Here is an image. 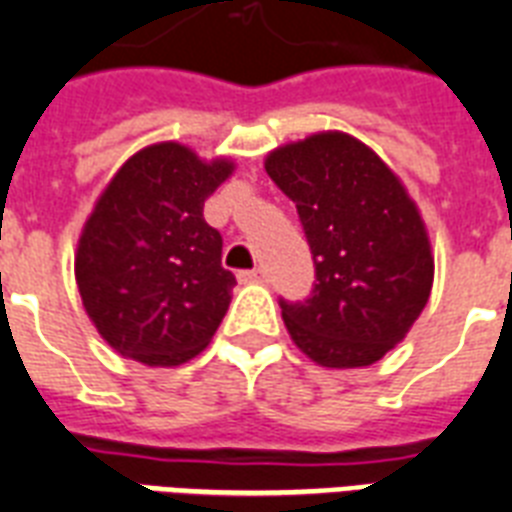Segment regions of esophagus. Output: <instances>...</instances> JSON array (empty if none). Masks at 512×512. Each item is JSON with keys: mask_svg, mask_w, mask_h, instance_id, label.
<instances>
[{"mask_svg": "<svg viewBox=\"0 0 512 512\" xmlns=\"http://www.w3.org/2000/svg\"><path fill=\"white\" fill-rule=\"evenodd\" d=\"M265 271L263 268H252V271H239L241 284H255V281H263Z\"/></svg>", "mask_w": 512, "mask_h": 512, "instance_id": "1", "label": "esophagus"}]
</instances>
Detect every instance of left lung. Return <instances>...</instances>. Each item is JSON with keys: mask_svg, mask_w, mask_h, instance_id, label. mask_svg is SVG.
Masks as SVG:
<instances>
[{"mask_svg": "<svg viewBox=\"0 0 512 512\" xmlns=\"http://www.w3.org/2000/svg\"><path fill=\"white\" fill-rule=\"evenodd\" d=\"M265 172L295 201L316 284L281 319L297 348L327 369H356L396 348L433 287V252L401 177L348 132L273 148Z\"/></svg>", "mask_w": 512, "mask_h": 512, "instance_id": "1", "label": "left lung"}]
</instances>
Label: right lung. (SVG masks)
I'll return each mask as SVG.
<instances>
[{"instance_id":"1","label":"right lung","mask_w":512,"mask_h":512,"mask_svg":"<svg viewBox=\"0 0 512 512\" xmlns=\"http://www.w3.org/2000/svg\"><path fill=\"white\" fill-rule=\"evenodd\" d=\"M183 143L140 148L108 180L74 255L79 295L98 335L146 366L199 356L220 327L236 276L204 201L233 175Z\"/></svg>"}]
</instances>
